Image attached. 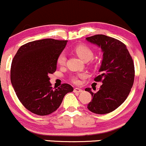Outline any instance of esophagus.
<instances>
[{
    "label": "esophagus",
    "mask_w": 146,
    "mask_h": 146,
    "mask_svg": "<svg viewBox=\"0 0 146 146\" xmlns=\"http://www.w3.org/2000/svg\"><path fill=\"white\" fill-rule=\"evenodd\" d=\"M82 90L80 89V88H75L74 89V93H82Z\"/></svg>",
    "instance_id": "34e87169"
}]
</instances>
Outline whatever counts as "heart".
<instances>
[{"instance_id":"obj_1","label":"heart","mask_w":146,"mask_h":146,"mask_svg":"<svg viewBox=\"0 0 146 146\" xmlns=\"http://www.w3.org/2000/svg\"><path fill=\"white\" fill-rule=\"evenodd\" d=\"M74 51L84 61H88L91 60L94 57V52L93 50L85 45H79V46H76L74 48ZM66 54L64 52H61L59 55H58V58H57V64L60 66H63L66 63ZM84 77L83 74H74L70 76V80L74 84H79V79Z\"/></svg>"}]
</instances>
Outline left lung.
<instances>
[{
  "label": "left lung",
  "instance_id": "8db88e82",
  "mask_svg": "<svg viewBox=\"0 0 146 146\" xmlns=\"http://www.w3.org/2000/svg\"><path fill=\"white\" fill-rule=\"evenodd\" d=\"M86 39L100 47L103 52L98 75L94 79L103 84L96 93H93L90 88H86L93 98L87 108L96 114L110 113L124 103L133 86V59L125 44L116 38L97 34Z\"/></svg>",
  "mask_w": 146,
  "mask_h": 146
}]
</instances>
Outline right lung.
Masks as SVG:
<instances>
[{"instance_id":"obj_1","label":"right lung","mask_w":146,"mask_h":146,"mask_svg":"<svg viewBox=\"0 0 146 146\" xmlns=\"http://www.w3.org/2000/svg\"><path fill=\"white\" fill-rule=\"evenodd\" d=\"M67 40L46 38L21 46L11 64L10 80L19 101L32 113L40 116L55 112L64 96L73 91L68 84L52 88L48 75L56 71L57 58Z\"/></svg>"}]
</instances>
